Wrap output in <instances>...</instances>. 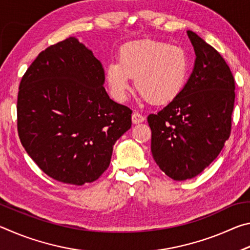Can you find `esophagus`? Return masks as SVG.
<instances>
[{"label": "esophagus", "mask_w": 250, "mask_h": 250, "mask_svg": "<svg viewBox=\"0 0 250 250\" xmlns=\"http://www.w3.org/2000/svg\"><path fill=\"white\" fill-rule=\"evenodd\" d=\"M145 121V117H143L141 113L139 112H133L132 115V124L137 125V124H141V122Z\"/></svg>", "instance_id": "34e87169"}]
</instances>
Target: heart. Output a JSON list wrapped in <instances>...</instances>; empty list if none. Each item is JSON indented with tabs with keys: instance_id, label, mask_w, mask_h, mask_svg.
I'll return each instance as SVG.
<instances>
[{
	"instance_id": "heart-1",
	"label": "heart",
	"mask_w": 250,
	"mask_h": 250,
	"mask_svg": "<svg viewBox=\"0 0 250 250\" xmlns=\"http://www.w3.org/2000/svg\"><path fill=\"white\" fill-rule=\"evenodd\" d=\"M188 74V59L181 47L142 40L122 46L118 61L110 62L105 68V80L117 100L126 98L135 77L142 100L167 104L183 90Z\"/></svg>"
}]
</instances>
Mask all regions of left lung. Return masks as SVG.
<instances>
[{
  "label": "left lung",
  "mask_w": 250,
  "mask_h": 250,
  "mask_svg": "<svg viewBox=\"0 0 250 250\" xmlns=\"http://www.w3.org/2000/svg\"><path fill=\"white\" fill-rule=\"evenodd\" d=\"M196 58L183 90L156 115L147 117L151 152L175 181L193 179L221 153L231 129L235 82L216 49L188 31Z\"/></svg>",
  "instance_id": "1"
}]
</instances>
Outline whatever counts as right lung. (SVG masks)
<instances>
[{
  "mask_svg": "<svg viewBox=\"0 0 250 250\" xmlns=\"http://www.w3.org/2000/svg\"><path fill=\"white\" fill-rule=\"evenodd\" d=\"M104 70L76 37L49 46L20 83L18 131L42 171L66 184L98 180L132 111L109 98Z\"/></svg>",
  "mask_w": 250,
  "mask_h": 250,
  "instance_id": "right-lung-1",
  "label": "right lung"
}]
</instances>
